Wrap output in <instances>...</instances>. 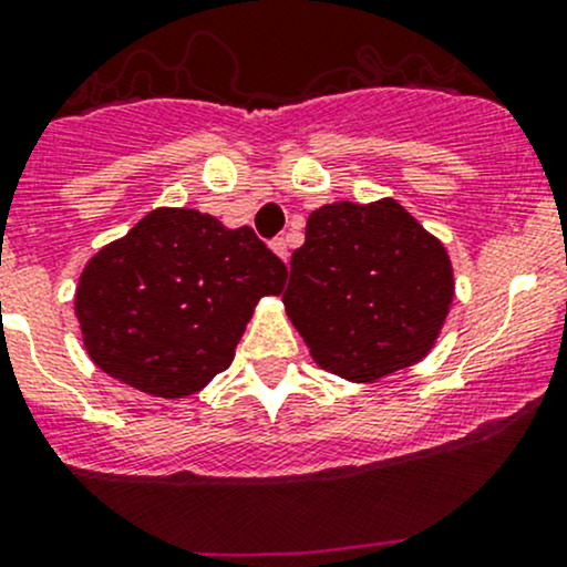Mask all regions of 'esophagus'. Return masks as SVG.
Listing matches in <instances>:
<instances>
[{
  "instance_id": "esophagus-1",
  "label": "esophagus",
  "mask_w": 567,
  "mask_h": 567,
  "mask_svg": "<svg viewBox=\"0 0 567 567\" xmlns=\"http://www.w3.org/2000/svg\"><path fill=\"white\" fill-rule=\"evenodd\" d=\"M270 246H272V251H276L278 257H281L284 261L289 259V246H286V240H284V237H276V240H272Z\"/></svg>"
}]
</instances>
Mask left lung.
<instances>
[{
    "label": "left lung",
    "mask_w": 567,
    "mask_h": 567,
    "mask_svg": "<svg viewBox=\"0 0 567 567\" xmlns=\"http://www.w3.org/2000/svg\"><path fill=\"white\" fill-rule=\"evenodd\" d=\"M452 297L446 248L403 205L381 199L310 213L284 306L321 368L364 383L427 354Z\"/></svg>",
    "instance_id": "8db88e82"
}]
</instances>
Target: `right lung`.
<instances>
[{
    "instance_id": "1",
    "label": "right lung",
    "mask_w": 567,
    "mask_h": 567,
    "mask_svg": "<svg viewBox=\"0 0 567 567\" xmlns=\"http://www.w3.org/2000/svg\"><path fill=\"white\" fill-rule=\"evenodd\" d=\"M284 281L286 265L251 227L159 208L89 261L75 313L107 375L175 400L229 368L254 306Z\"/></svg>"
}]
</instances>
